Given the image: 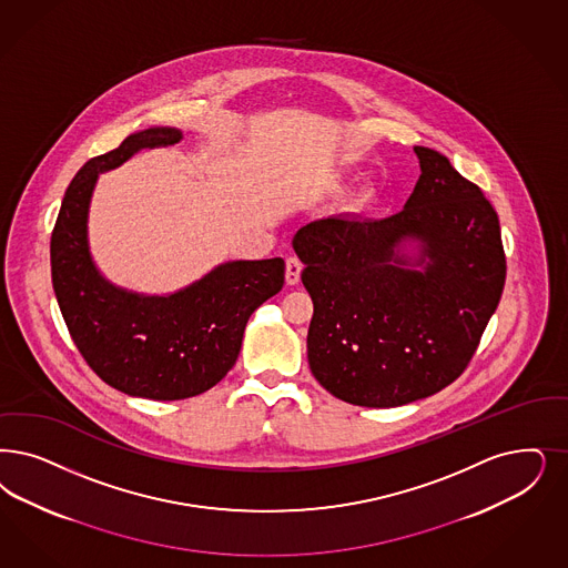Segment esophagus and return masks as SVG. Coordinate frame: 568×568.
Wrapping results in <instances>:
<instances>
[{
	"instance_id": "1",
	"label": "esophagus",
	"mask_w": 568,
	"mask_h": 568,
	"mask_svg": "<svg viewBox=\"0 0 568 568\" xmlns=\"http://www.w3.org/2000/svg\"><path fill=\"white\" fill-rule=\"evenodd\" d=\"M300 274H302V262L297 257H287L285 262V281L287 285H297L300 283Z\"/></svg>"
}]
</instances>
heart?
<instances>
[{
	"label": "heart",
	"mask_w": 568,
	"mask_h": 568,
	"mask_svg": "<svg viewBox=\"0 0 568 568\" xmlns=\"http://www.w3.org/2000/svg\"><path fill=\"white\" fill-rule=\"evenodd\" d=\"M377 199V184H373V182H369L363 191H361V195H358V201L361 203H372V201H375Z\"/></svg>",
	"instance_id": "obj_1"
}]
</instances>
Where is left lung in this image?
<instances>
[{
    "instance_id": "8db88e82",
    "label": "left lung",
    "mask_w": 568,
    "mask_h": 568,
    "mask_svg": "<svg viewBox=\"0 0 568 568\" xmlns=\"http://www.w3.org/2000/svg\"><path fill=\"white\" fill-rule=\"evenodd\" d=\"M419 180L384 220L332 215L294 236L313 297L308 365L333 396L400 407L455 382L506 283L499 217L449 159L413 146Z\"/></svg>"
}]
</instances>
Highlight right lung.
<instances>
[{
  "mask_svg": "<svg viewBox=\"0 0 568 568\" xmlns=\"http://www.w3.org/2000/svg\"><path fill=\"white\" fill-rule=\"evenodd\" d=\"M178 128L130 134L90 159L69 184L50 241L52 285L81 356L123 394L182 400L214 388L233 369L250 316L285 281V262L231 260L174 294H138L100 273L88 239L100 174L142 149L176 144Z\"/></svg>",
  "mask_w": 568,
  "mask_h": 568,
  "instance_id": "right-lung-1",
  "label": "right lung"
}]
</instances>
